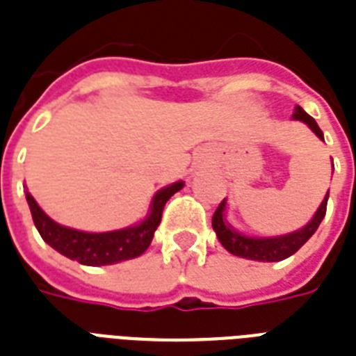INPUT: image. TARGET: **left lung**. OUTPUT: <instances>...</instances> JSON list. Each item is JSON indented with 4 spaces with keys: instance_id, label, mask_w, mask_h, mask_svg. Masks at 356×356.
Wrapping results in <instances>:
<instances>
[{
    "instance_id": "left-lung-1",
    "label": "left lung",
    "mask_w": 356,
    "mask_h": 356,
    "mask_svg": "<svg viewBox=\"0 0 356 356\" xmlns=\"http://www.w3.org/2000/svg\"><path fill=\"white\" fill-rule=\"evenodd\" d=\"M293 120H299V122L307 123V125L314 131L316 136L320 140H323V133H321V129L318 127L316 120L305 113L301 107H296ZM327 200H329V192H327L325 200L321 201L320 209H318V212L314 214V218H312L301 231H296V233L275 238L245 236V234L236 233L234 229L229 227L227 223H225V200H223L222 203L218 205L214 216H212V229L216 231L218 240L222 242V245L227 249L229 253L236 254V257H242V259L260 260V262H279V260L288 259L290 254L296 253V251H298V249L316 233V229L320 227L321 220L325 218Z\"/></svg>"
}]
</instances>
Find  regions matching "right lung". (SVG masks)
I'll return each mask as SVG.
<instances>
[{"mask_svg":"<svg viewBox=\"0 0 356 356\" xmlns=\"http://www.w3.org/2000/svg\"><path fill=\"white\" fill-rule=\"evenodd\" d=\"M183 186V181H179L159 190L151 201L149 216L145 218L144 222L134 227L111 231V233H83V231L63 227L57 222H53L51 218L36 205L35 197L29 192H25V197L29 203L33 222L44 242L49 243L64 257L77 260L79 264L107 266L140 257L149 248L153 234L162 220V211H164L166 201Z\"/></svg>","mask_w":356,"mask_h":356,"instance_id":"obj_1","label":"right lung"}]
</instances>
